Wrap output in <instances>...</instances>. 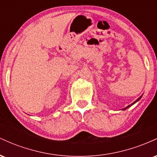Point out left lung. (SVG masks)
Masks as SVG:
<instances>
[{"label": "left lung", "instance_id": "1", "mask_svg": "<svg viewBox=\"0 0 157 157\" xmlns=\"http://www.w3.org/2000/svg\"><path fill=\"white\" fill-rule=\"evenodd\" d=\"M141 97H142V96H141V97H139V98L137 99V100H136V101H134V102H133V103H131V105H128V106H127V107H125V108H124V109H122V110H123V111H124V110L127 109H128V108L131 107V105H134V103H136V102H137V101H139V100H140V99H141Z\"/></svg>", "mask_w": 157, "mask_h": 157}]
</instances>
